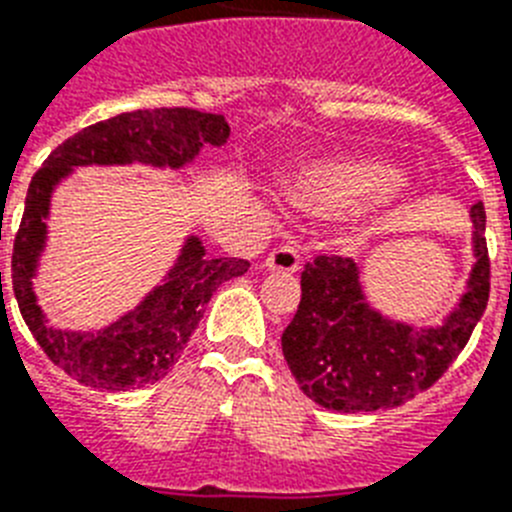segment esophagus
Segmentation results:
<instances>
[{"label":"esophagus","mask_w":512,"mask_h":512,"mask_svg":"<svg viewBox=\"0 0 512 512\" xmlns=\"http://www.w3.org/2000/svg\"><path fill=\"white\" fill-rule=\"evenodd\" d=\"M299 263H302L299 252L294 247H289V244H281V247H276L265 257V268L276 270V273H296Z\"/></svg>","instance_id":"1"}]
</instances>
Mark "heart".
I'll return each instance as SVG.
<instances>
[{
	"label": "heart",
	"mask_w": 512,
	"mask_h": 512,
	"mask_svg": "<svg viewBox=\"0 0 512 512\" xmlns=\"http://www.w3.org/2000/svg\"><path fill=\"white\" fill-rule=\"evenodd\" d=\"M398 174L372 158H322L299 169L291 197L309 213H346L351 208L375 210L398 195Z\"/></svg>",
	"instance_id": "b5f03b06"
}]
</instances>
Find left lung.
Listing matches in <instances>:
<instances>
[{
    "label": "left lung",
    "instance_id": "8db88e82",
    "mask_svg": "<svg viewBox=\"0 0 512 512\" xmlns=\"http://www.w3.org/2000/svg\"><path fill=\"white\" fill-rule=\"evenodd\" d=\"M474 257L466 294L440 325L414 328L385 317L367 302L351 257H315L302 273V302L283 330L291 375L307 398L325 409H395L432 388L463 351L489 299L484 205L471 208Z\"/></svg>",
    "mask_w": 512,
    "mask_h": 512
}]
</instances>
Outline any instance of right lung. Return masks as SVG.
<instances>
[{
	"label": "right lung",
	"instance_id": "add662e5",
	"mask_svg": "<svg viewBox=\"0 0 512 512\" xmlns=\"http://www.w3.org/2000/svg\"><path fill=\"white\" fill-rule=\"evenodd\" d=\"M229 132V122L221 114L195 109L127 111L64 140L33 174L12 249V291L38 346L77 382L101 390H130L169 375L200 325L213 291L229 278L244 276L249 263L236 257H208L200 236H187L161 286L109 328L88 333L51 328L44 309L38 307L33 278L44 255L46 218L57 184L77 166L145 163L156 169H182L200 156L205 145L221 148Z\"/></svg>",
	"mask_w": 512,
	"mask_h": 512
}]
</instances>
